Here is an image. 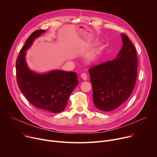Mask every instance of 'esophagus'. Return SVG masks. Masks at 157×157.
Wrapping results in <instances>:
<instances>
[{
  "label": "esophagus",
  "mask_w": 157,
  "mask_h": 157,
  "mask_svg": "<svg viewBox=\"0 0 157 157\" xmlns=\"http://www.w3.org/2000/svg\"><path fill=\"white\" fill-rule=\"evenodd\" d=\"M81 78L83 79V80H84V81H86L87 80V74L86 73H82L81 75Z\"/></svg>",
  "instance_id": "obj_1"
}]
</instances>
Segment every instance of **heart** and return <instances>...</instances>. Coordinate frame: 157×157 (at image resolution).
Masks as SVG:
<instances>
[{"label":"heart","mask_w":157,"mask_h":157,"mask_svg":"<svg viewBox=\"0 0 157 157\" xmlns=\"http://www.w3.org/2000/svg\"><path fill=\"white\" fill-rule=\"evenodd\" d=\"M98 54H99L98 50H94L87 54V59L89 61H93L96 60V59L97 58V57L98 56Z\"/></svg>","instance_id":"obj_1"}]
</instances>
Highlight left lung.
<instances>
[{
    "instance_id": "8db88e82",
    "label": "left lung",
    "mask_w": 157,
    "mask_h": 157,
    "mask_svg": "<svg viewBox=\"0 0 157 157\" xmlns=\"http://www.w3.org/2000/svg\"><path fill=\"white\" fill-rule=\"evenodd\" d=\"M122 47L117 58L89 70L95 106L104 112L122 105L132 93L137 76L138 59L135 47L121 34Z\"/></svg>"
}]
</instances>
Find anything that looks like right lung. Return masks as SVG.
I'll return each mask as SVG.
<instances>
[{
    "label": "right lung",
    "mask_w": 157,
    "mask_h": 157,
    "mask_svg": "<svg viewBox=\"0 0 157 157\" xmlns=\"http://www.w3.org/2000/svg\"><path fill=\"white\" fill-rule=\"evenodd\" d=\"M45 32H33L20 51L16 61V76L18 87L28 101L40 110L58 113L64 110L73 89L78 84L77 74L62 70L38 73L29 69L26 63V51L34 40Z\"/></svg>",
    "instance_id": "add662e5"
}]
</instances>
